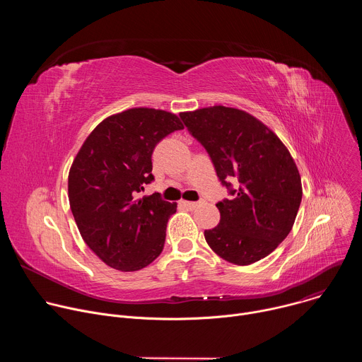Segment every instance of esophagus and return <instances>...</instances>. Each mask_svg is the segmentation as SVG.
Returning a JSON list of instances; mask_svg holds the SVG:
<instances>
[{
    "label": "esophagus",
    "mask_w": 362,
    "mask_h": 362,
    "mask_svg": "<svg viewBox=\"0 0 362 362\" xmlns=\"http://www.w3.org/2000/svg\"><path fill=\"white\" fill-rule=\"evenodd\" d=\"M180 204H182V206H185L186 209H190V211H193V209L199 208V206H200V202H189V200H182V202H180Z\"/></svg>",
    "instance_id": "esophagus-1"
}]
</instances>
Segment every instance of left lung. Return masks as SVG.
Masks as SVG:
<instances>
[{
	"mask_svg": "<svg viewBox=\"0 0 362 362\" xmlns=\"http://www.w3.org/2000/svg\"><path fill=\"white\" fill-rule=\"evenodd\" d=\"M180 117L233 196L216 203L221 222L204 230L206 242L235 265L264 259L291 232L302 199L300 175L289 150L267 124L239 109L212 106Z\"/></svg>",
	"mask_w": 362,
	"mask_h": 362,
	"instance_id": "obj_1",
	"label": "left lung"
}]
</instances>
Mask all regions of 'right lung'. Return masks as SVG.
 <instances>
[{"instance_id": "1", "label": "right lung", "mask_w": 362, "mask_h": 362, "mask_svg": "<svg viewBox=\"0 0 362 362\" xmlns=\"http://www.w3.org/2000/svg\"><path fill=\"white\" fill-rule=\"evenodd\" d=\"M180 119L134 107L106 117L87 136L69 172L70 208L83 240L113 269L134 272L162 253L177 203L139 197L154 177L151 153Z\"/></svg>"}]
</instances>
